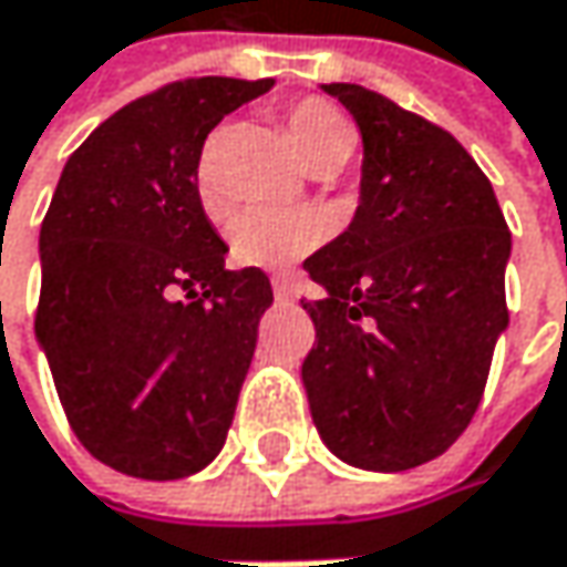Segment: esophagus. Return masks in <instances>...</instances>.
Instances as JSON below:
<instances>
[{"mask_svg": "<svg viewBox=\"0 0 567 567\" xmlns=\"http://www.w3.org/2000/svg\"><path fill=\"white\" fill-rule=\"evenodd\" d=\"M274 297H277V303H293L300 293H297V284H293V280H287V277H274Z\"/></svg>", "mask_w": 567, "mask_h": 567, "instance_id": "1", "label": "esophagus"}]
</instances>
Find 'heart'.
Returning <instances> with one entry per match:
<instances>
[{
    "label": "heart",
    "instance_id": "1",
    "mask_svg": "<svg viewBox=\"0 0 567 567\" xmlns=\"http://www.w3.org/2000/svg\"><path fill=\"white\" fill-rule=\"evenodd\" d=\"M284 130L293 153L313 176L336 173L355 150L349 120L342 116L339 106L322 97H303L287 106ZM218 153H221V133H212L195 159V195L205 215L212 218L225 215L228 208ZM319 238H322V221L317 215L293 212V208H245L228 225L231 257L245 267H264V270L290 267L293 260L317 248Z\"/></svg>",
    "mask_w": 567,
    "mask_h": 567
}]
</instances>
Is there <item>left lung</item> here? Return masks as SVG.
<instances>
[{
    "mask_svg": "<svg viewBox=\"0 0 567 567\" xmlns=\"http://www.w3.org/2000/svg\"><path fill=\"white\" fill-rule=\"evenodd\" d=\"M362 133L352 225L303 260L326 290L303 389L339 461L398 473L441 457L509 326L513 238L489 178L437 123L359 84H322Z\"/></svg>",
    "mask_w": 567,
    "mask_h": 567,
    "instance_id": "8db88e82",
    "label": "left lung"
}]
</instances>
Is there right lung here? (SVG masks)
I'll return each instance as SVG.
<instances>
[{
    "instance_id": "right-lung-1",
    "label": "right lung",
    "mask_w": 567,
    "mask_h": 567,
    "mask_svg": "<svg viewBox=\"0 0 567 567\" xmlns=\"http://www.w3.org/2000/svg\"><path fill=\"white\" fill-rule=\"evenodd\" d=\"M270 87L188 78L116 110L71 153L41 221L38 346L78 441L126 476L178 480L225 447L274 290L260 267L225 270L195 159Z\"/></svg>"
}]
</instances>
